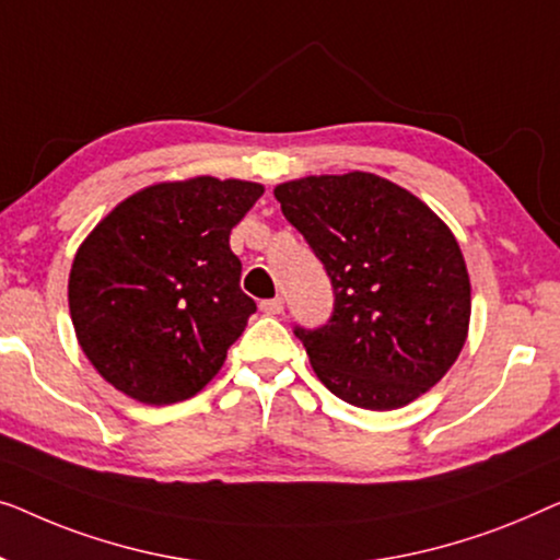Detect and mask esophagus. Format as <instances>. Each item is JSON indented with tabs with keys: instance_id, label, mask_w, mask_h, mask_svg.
<instances>
[{
	"instance_id": "1",
	"label": "esophagus",
	"mask_w": 560,
	"mask_h": 560,
	"mask_svg": "<svg viewBox=\"0 0 560 560\" xmlns=\"http://www.w3.org/2000/svg\"><path fill=\"white\" fill-rule=\"evenodd\" d=\"M261 312H264V314H281V312H283V299H281V296L264 299V302H261Z\"/></svg>"
}]
</instances>
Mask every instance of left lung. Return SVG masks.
<instances>
[{"mask_svg": "<svg viewBox=\"0 0 560 560\" xmlns=\"http://www.w3.org/2000/svg\"><path fill=\"white\" fill-rule=\"evenodd\" d=\"M273 195L332 281L327 325L294 327L319 381L368 411L436 385L471 314L467 264L444 220L370 172L291 179Z\"/></svg>", "mask_w": 560, "mask_h": 560, "instance_id": "left-lung-1", "label": "left lung"}]
</instances>
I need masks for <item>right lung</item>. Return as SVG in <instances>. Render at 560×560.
I'll use <instances>...</instances> for the list:
<instances>
[{
    "instance_id": "obj_1",
    "label": "right lung",
    "mask_w": 560,
    "mask_h": 560,
    "mask_svg": "<svg viewBox=\"0 0 560 560\" xmlns=\"http://www.w3.org/2000/svg\"><path fill=\"white\" fill-rule=\"evenodd\" d=\"M261 195L243 179L160 183L116 205L81 243L70 319L85 358L116 390L170 406L223 368L256 312L241 291L231 231Z\"/></svg>"
}]
</instances>
